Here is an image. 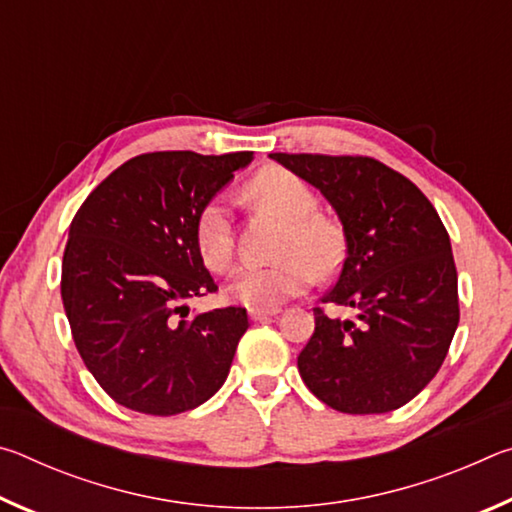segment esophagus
I'll return each instance as SVG.
<instances>
[{"label":"esophagus","mask_w":512,"mask_h":512,"mask_svg":"<svg viewBox=\"0 0 512 512\" xmlns=\"http://www.w3.org/2000/svg\"><path fill=\"white\" fill-rule=\"evenodd\" d=\"M248 314H250V318H253L255 320V323H262V320H268V318H273L275 314H280V309H250L248 311Z\"/></svg>","instance_id":"1"}]
</instances>
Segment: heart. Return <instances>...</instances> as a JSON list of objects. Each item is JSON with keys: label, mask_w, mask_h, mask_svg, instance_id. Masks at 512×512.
Returning <instances> with one entry per match:
<instances>
[{"label": "heart", "mask_w": 512, "mask_h": 512, "mask_svg": "<svg viewBox=\"0 0 512 512\" xmlns=\"http://www.w3.org/2000/svg\"><path fill=\"white\" fill-rule=\"evenodd\" d=\"M248 196L287 221L277 257L271 266H248L235 273L228 296L255 309H275L284 300L305 293L314 273H334L343 255L339 225L316 214L318 198L305 180L293 171L271 167L250 183ZM196 250L212 273H225L235 259V232L223 198L207 201L196 216Z\"/></svg>", "instance_id": "obj_1"}]
</instances>
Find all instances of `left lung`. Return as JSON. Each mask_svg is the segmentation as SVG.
Listing matches in <instances>:
<instances>
[{"label": "left lung", "mask_w": 512, "mask_h": 512, "mask_svg": "<svg viewBox=\"0 0 512 512\" xmlns=\"http://www.w3.org/2000/svg\"><path fill=\"white\" fill-rule=\"evenodd\" d=\"M271 158L320 189L339 214L345 259L323 302L357 311V320H341L314 309V334L298 357L302 381L341 413L400 409L436 377L461 316L443 221L409 178L375 158Z\"/></svg>", "instance_id": "8db88e82"}]
</instances>
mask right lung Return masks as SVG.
I'll return each instance as SVG.
<instances>
[{
    "mask_svg": "<svg viewBox=\"0 0 512 512\" xmlns=\"http://www.w3.org/2000/svg\"><path fill=\"white\" fill-rule=\"evenodd\" d=\"M253 153H144L85 198L69 225L60 296L88 370L117 404L146 415L196 409L219 391L248 329L244 307L187 318L216 284L194 225Z\"/></svg>",
    "mask_w": 512,
    "mask_h": 512,
    "instance_id": "1",
    "label": "right lung"
}]
</instances>
